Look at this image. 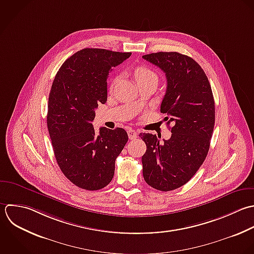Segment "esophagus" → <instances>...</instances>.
Returning <instances> with one entry per match:
<instances>
[{
  "mask_svg": "<svg viewBox=\"0 0 254 254\" xmlns=\"http://www.w3.org/2000/svg\"><path fill=\"white\" fill-rule=\"evenodd\" d=\"M127 134H128L129 139H135L137 137V132L132 128L127 129Z\"/></svg>",
  "mask_w": 254,
  "mask_h": 254,
  "instance_id": "esophagus-1",
  "label": "esophagus"
}]
</instances>
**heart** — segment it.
I'll return each instance as SVG.
<instances>
[{
    "label": "heart",
    "instance_id": "obj_1",
    "mask_svg": "<svg viewBox=\"0 0 254 254\" xmlns=\"http://www.w3.org/2000/svg\"><path fill=\"white\" fill-rule=\"evenodd\" d=\"M133 75L134 78L136 80L137 83L146 81V80H150V79H156L157 80V75L156 73L149 67L145 66V65H139L137 66L134 70H133ZM118 82V77L114 78L112 83H111V88H114L115 85Z\"/></svg>",
    "mask_w": 254,
    "mask_h": 254
}]
</instances>
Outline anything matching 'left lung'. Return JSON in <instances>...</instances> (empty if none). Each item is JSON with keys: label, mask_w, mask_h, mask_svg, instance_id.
Wrapping results in <instances>:
<instances>
[{"label": "left lung", "mask_w": 254, "mask_h": 254, "mask_svg": "<svg viewBox=\"0 0 254 254\" xmlns=\"http://www.w3.org/2000/svg\"><path fill=\"white\" fill-rule=\"evenodd\" d=\"M142 57L165 73L160 112L167 114V125L173 124L168 140L139 134L146 144L142 173L149 186L167 192L186 184L205 161L215 126V101L206 73L193 58L179 52Z\"/></svg>", "instance_id": "obj_1"}]
</instances>
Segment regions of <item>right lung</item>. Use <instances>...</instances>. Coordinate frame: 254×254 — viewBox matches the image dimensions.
<instances>
[{"label": "right lung", "mask_w": 254, "mask_h": 254, "mask_svg": "<svg viewBox=\"0 0 254 254\" xmlns=\"http://www.w3.org/2000/svg\"><path fill=\"white\" fill-rule=\"evenodd\" d=\"M131 55L84 48L58 70L49 93L47 128L62 173L81 189L95 191L113 179L115 161L127 142L122 127H101L92 122L95 110L107 102V79L112 68Z\"/></svg>", "instance_id": "add662e5"}]
</instances>
